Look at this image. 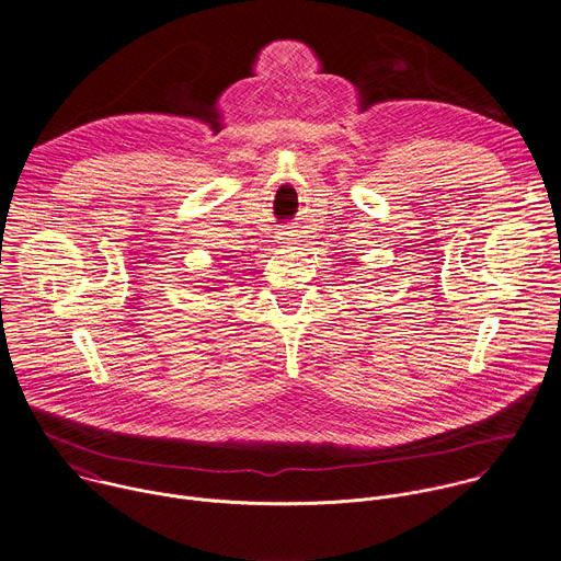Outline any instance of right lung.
Masks as SVG:
<instances>
[{"mask_svg":"<svg viewBox=\"0 0 561 561\" xmlns=\"http://www.w3.org/2000/svg\"><path fill=\"white\" fill-rule=\"evenodd\" d=\"M211 290H214V288H211Z\"/></svg>","mask_w":561,"mask_h":561,"instance_id":"1","label":"right lung"}]
</instances>
